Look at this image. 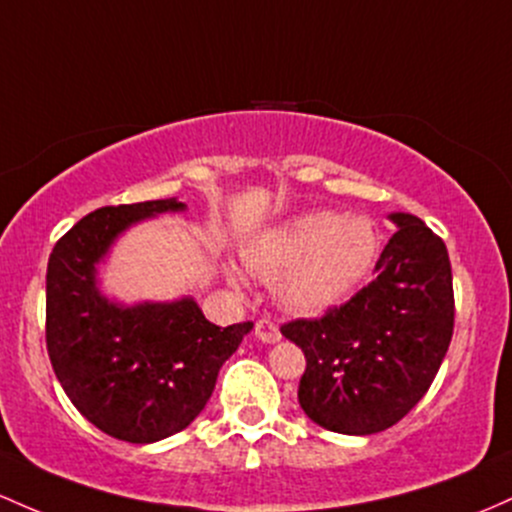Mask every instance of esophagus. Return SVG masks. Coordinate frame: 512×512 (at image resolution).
Returning a JSON list of instances; mask_svg holds the SVG:
<instances>
[{"label":"esophagus","mask_w":512,"mask_h":512,"mask_svg":"<svg viewBox=\"0 0 512 512\" xmlns=\"http://www.w3.org/2000/svg\"><path fill=\"white\" fill-rule=\"evenodd\" d=\"M255 338L262 340V342H269V345H274V342L282 340V333H279V325L274 323V320L269 318H262L255 323Z\"/></svg>","instance_id":"34e87169"}]
</instances>
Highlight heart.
Listing matches in <instances>:
<instances>
[{
	"label": "heart",
	"instance_id": "obj_1",
	"mask_svg": "<svg viewBox=\"0 0 512 512\" xmlns=\"http://www.w3.org/2000/svg\"><path fill=\"white\" fill-rule=\"evenodd\" d=\"M379 252V233L364 216H335L308 211L269 226L247 240V267L272 279L274 296L296 313H318L345 299L372 269ZM233 286L245 277L226 265Z\"/></svg>",
	"mask_w": 512,
	"mask_h": 512
}]
</instances>
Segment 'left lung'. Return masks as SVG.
<instances>
[{"mask_svg":"<svg viewBox=\"0 0 512 512\" xmlns=\"http://www.w3.org/2000/svg\"><path fill=\"white\" fill-rule=\"evenodd\" d=\"M389 218L398 230L372 282L325 316L282 325L284 338L306 355L303 413L342 435H374L396 425L430 389L452 342L445 243L418 216Z\"/></svg>","mask_w":512,"mask_h":512,"instance_id":"1","label":"left lung"}]
</instances>
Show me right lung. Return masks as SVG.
Masks as SVG:
<instances>
[{
	"label": "right lung",
	"instance_id": "add662e5",
	"mask_svg": "<svg viewBox=\"0 0 512 512\" xmlns=\"http://www.w3.org/2000/svg\"><path fill=\"white\" fill-rule=\"evenodd\" d=\"M177 199L104 206L77 221L50 252L46 345L72 406L116 440L150 445L184 430L204 411L218 369L252 323L218 328L192 296L121 306L99 291L97 265L123 230Z\"/></svg>",
	"mask_w": 512,
	"mask_h": 512
}]
</instances>
